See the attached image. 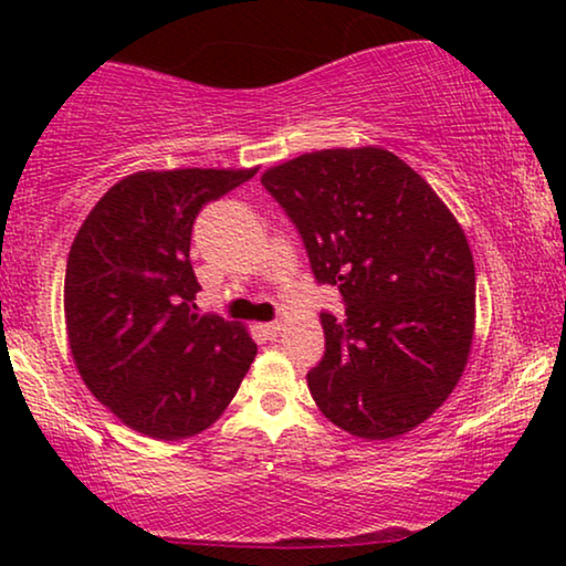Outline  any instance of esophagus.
<instances>
[{"label": "esophagus", "instance_id": "34e87169", "mask_svg": "<svg viewBox=\"0 0 566 566\" xmlns=\"http://www.w3.org/2000/svg\"><path fill=\"white\" fill-rule=\"evenodd\" d=\"M262 329H265L270 337H277L283 332V322H268V324H262Z\"/></svg>", "mask_w": 566, "mask_h": 566}]
</instances>
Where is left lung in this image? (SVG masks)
Segmentation results:
<instances>
[{"label":"left lung","mask_w":566,"mask_h":566,"mask_svg":"<svg viewBox=\"0 0 566 566\" xmlns=\"http://www.w3.org/2000/svg\"><path fill=\"white\" fill-rule=\"evenodd\" d=\"M304 239L345 316L319 314L324 358L306 374L322 415L366 440L428 420L474 339V258L438 192L381 146L322 149L260 177Z\"/></svg>","instance_id":"8db88e82"}]
</instances>
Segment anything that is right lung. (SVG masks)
<instances>
[{"mask_svg":"<svg viewBox=\"0 0 566 566\" xmlns=\"http://www.w3.org/2000/svg\"><path fill=\"white\" fill-rule=\"evenodd\" d=\"M252 169H146L115 182L76 231L64 314L72 358L126 428L182 440L219 420L258 345L239 322L198 314L190 265L200 208Z\"/></svg>","mask_w":566,"mask_h":566,"instance_id":"obj_1","label":"right lung"}]
</instances>
